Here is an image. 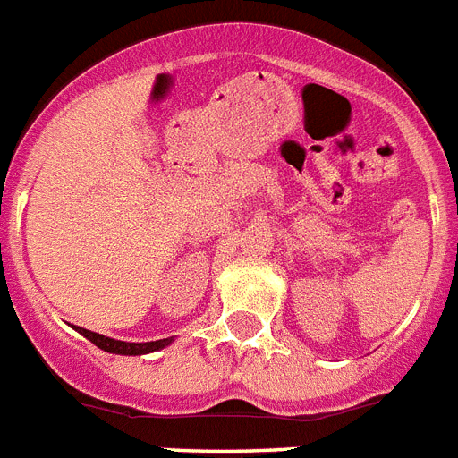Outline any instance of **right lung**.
Masks as SVG:
<instances>
[{
  "instance_id": "1",
  "label": "right lung",
  "mask_w": 458,
  "mask_h": 458,
  "mask_svg": "<svg viewBox=\"0 0 458 458\" xmlns=\"http://www.w3.org/2000/svg\"><path fill=\"white\" fill-rule=\"evenodd\" d=\"M78 333L84 335L89 342H93L98 349L107 351V353H119V355H141V353H151V351H160L165 349L172 339H157V342H141V344H132V342H119V339H109L105 335L91 333L87 327H78Z\"/></svg>"
}]
</instances>
